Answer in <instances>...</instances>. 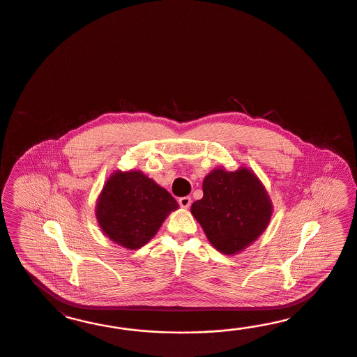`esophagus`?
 I'll list each match as a JSON object with an SVG mask.
<instances>
[{
  "label": "esophagus",
  "mask_w": 357,
  "mask_h": 357,
  "mask_svg": "<svg viewBox=\"0 0 357 357\" xmlns=\"http://www.w3.org/2000/svg\"><path fill=\"white\" fill-rule=\"evenodd\" d=\"M179 206L187 209L188 206H191V197H190V196H183V197H181V199H179Z\"/></svg>",
  "instance_id": "obj_1"
}]
</instances>
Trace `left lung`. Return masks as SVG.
Instances as JSON below:
<instances>
[{"instance_id":"8db88e82","label":"left lung","mask_w":357,"mask_h":357,"mask_svg":"<svg viewBox=\"0 0 357 357\" xmlns=\"http://www.w3.org/2000/svg\"><path fill=\"white\" fill-rule=\"evenodd\" d=\"M203 192L191 206V213L222 254L234 255L246 249L270 224V196L248 167L215 169L204 178Z\"/></svg>"}]
</instances>
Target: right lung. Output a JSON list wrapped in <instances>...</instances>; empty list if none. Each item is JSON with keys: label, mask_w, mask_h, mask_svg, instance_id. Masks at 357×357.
Segmentation results:
<instances>
[{"label": "right lung", "mask_w": 357, "mask_h": 357, "mask_svg": "<svg viewBox=\"0 0 357 357\" xmlns=\"http://www.w3.org/2000/svg\"><path fill=\"white\" fill-rule=\"evenodd\" d=\"M178 203L165 188L137 172H115L98 197V224L126 249H140L155 236Z\"/></svg>", "instance_id": "add662e5"}]
</instances>
